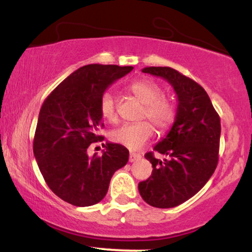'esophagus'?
<instances>
[{
    "mask_svg": "<svg viewBox=\"0 0 252 252\" xmlns=\"http://www.w3.org/2000/svg\"><path fill=\"white\" fill-rule=\"evenodd\" d=\"M141 156L140 154H136V153H130V156H129V161L130 162H135V161H138L141 160Z\"/></svg>",
    "mask_w": 252,
    "mask_h": 252,
    "instance_id": "esophagus-1",
    "label": "esophagus"
}]
</instances>
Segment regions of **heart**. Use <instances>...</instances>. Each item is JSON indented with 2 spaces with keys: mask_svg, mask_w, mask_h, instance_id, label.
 I'll return each instance as SVG.
<instances>
[{
  "mask_svg": "<svg viewBox=\"0 0 252 252\" xmlns=\"http://www.w3.org/2000/svg\"><path fill=\"white\" fill-rule=\"evenodd\" d=\"M129 91L143 104L140 118H148L160 131H164L172 126L176 116L174 103L163 96L162 88L158 83L148 79L135 80L129 85ZM100 112L109 122L117 120L116 99L109 92L100 98ZM154 135V128L148 121L138 123L123 124L112 130L110 138L112 142L121 144L130 150H137L146 144Z\"/></svg>",
  "mask_w": 252,
  "mask_h": 252,
  "instance_id": "heart-1",
  "label": "heart"
}]
</instances>
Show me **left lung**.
<instances>
[{"instance_id":"1","label":"left lung","mask_w":252,"mask_h":252,"mask_svg":"<svg viewBox=\"0 0 252 252\" xmlns=\"http://www.w3.org/2000/svg\"><path fill=\"white\" fill-rule=\"evenodd\" d=\"M143 73L161 77L178 96L175 121L167 136L154 147L166 155L163 161L152 152L144 158L152 163V175L138 184L143 200L150 206L170 209L205 186L218 164L220 118L209 94L190 78L170 67H144Z\"/></svg>"}]
</instances>
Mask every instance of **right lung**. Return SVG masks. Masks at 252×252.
Listing matches in <instances>:
<instances>
[{
	"instance_id": "obj_1",
	"label": "right lung",
	"mask_w": 252,
	"mask_h": 252,
	"mask_svg": "<svg viewBox=\"0 0 252 252\" xmlns=\"http://www.w3.org/2000/svg\"><path fill=\"white\" fill-rule=\"evenodd\" d=\"M132 66H83L63 80L40 109L33 152L46 184L74 206L97 204L105 196L112 175L129 160V150L103 143L102 156L88 155L91 143L103 141L100 98Z\"/></svg>"
}]
</instances>
